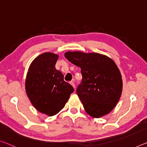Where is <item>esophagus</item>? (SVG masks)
<instances>
[{
  "label": "esophagus",
  "mask_w": 147,
  "mask_h": 147,
  "mask_svg": "<svg viewBox=\"0 0 147 147\" xmlns=\"http://www.w3.org/2000/svg\"><path fill=\"white\" fill-rule=\"evenodd\" d=\"M70 84L72 85V87H73L74 88V89H75V83H74V81H71V82H70Z\"/></svg>",
  "instance_id": "esophagus-1"
}]
</instances>
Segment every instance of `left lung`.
I'll return each instance as SVG.
<instances>
[{
    "instance_id": "8db88e82",
    "label": "left lung",
    "mask_w": 147,
    "mask_h": 147,
    "mask_svg": "<svg viewBox=\"0 0 147 147\" xmlns=\"http://www.w3.org/2000/svg\"><path fill=\"white\" fill-rule=\"evenodd\" d=\"M64 56L81 69L82 82L77 94L85 112L95 118L109 114L118 102L123 88L121 73L114 61L96 53L68 51Z\"/></svg>"
}]
</instances>
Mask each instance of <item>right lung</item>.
<instances>
[{"label":"right lung","instance_id":"obj_1","mask_svg":"<svg viewBox=\"0 0 147 147\" xmlns=\"http://www.w3.org/2000/svg\"><path fill=\"white\" fill-rule=\"evenodd\" d=\"M58 55L42 53L29 67L26 79V91L29 100L38 111L53 116L57 114L68 100L74 89L64 80L55 64Z\"/></svg>","mask_w":147,"mask_h":147}]
</instances>
